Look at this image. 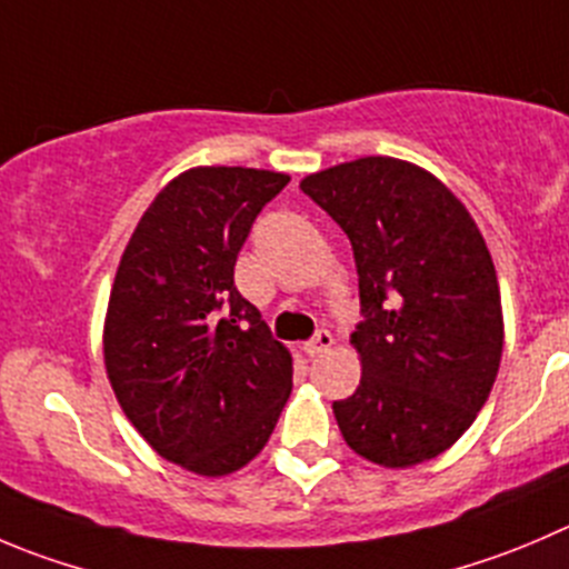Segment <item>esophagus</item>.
<instances>
[{
  "instance_id": "obj_1",
  "label": "esophagus",
  "mask_w": 569,
  "mask_h": 569,
  "mask_svg": "<svg viewBox=\"0 0 569 569\" xmlns=\"http://www.w3.org/2000/svg\"><path fill=\"white\" fill-rule=\"evenodd\" d=\"M330 345H333V336H330V330L328 328H319L317 333H313L311 339H308L306 345H302V350H306V356L317 358V356H322V352H328Z\"/></svg>"
}]
</instances>
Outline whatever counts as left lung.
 Wrapping results in <instances>:
<instances>
[{
	"mask_svg": "<svg viewBox=\"0 0 569 569\" xmlns=\"http://www.w3.org/2000/svg\"><path fill=\"white\" fill-rule=\"evenodd\" d=\"M300 189L352 244L363 322L361 383L333 402L345 442L380 467H413L476 422L503 356L492 256L470 211L431 172L369 156Z\"/></svg>",
	"mask_w": 569,
	"mask_h": 569,
	"instance_id": "left-lung-1",
	"label": "left lung"
}]
</instances>
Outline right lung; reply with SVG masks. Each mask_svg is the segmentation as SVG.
Instances as JSON below:
<instances>
[{
    "label": "right lung",
    "instance_id": "add662e5",
    "mask_svg": "<svg viewBox=\"0 0 569 569\" xmlns=\"http://www.w3.org/2000/svg\"><path fill=\"white\" fill-rule=\"evenodd\" d=\"M289 174L197 167L147 208L124 247L104 369L150 448L197 476L256 459L291 395V356L239 295L233 267L252 222Z\"/></svg>",
    "mask_w": 569,
    "mask_h": 569
}]
</instances>
